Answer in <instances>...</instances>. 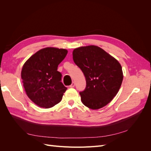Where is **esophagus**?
<instances>
[{
  "instance_id": "1",
  "label": "esophagus",
  "mask_w": 151,
  "mask_h": 151,
  "mask_svg": "<svg viewBox=\"0 0 151 151\" xmlns=\"http://www.w3.org/2000/svg\"><path fill=\"white\" fill-rule=\"evenodd\" d=\"M74 86H75V83H74V82H72L71 85L70 86V88H74Z\"/></svg>"
}]
</instances>
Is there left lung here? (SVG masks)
I'll use <instances>...</instances> for the list:
<instances>
[{
	"label": "left lung",
	"mask_w": 151,
	"mask_h": 151,
	"mask_svg": "<svg viewBox=\"0 0 151 151\" xmlns=\"http://www.w3.org/2000/svg\"><path fill=\"white\" fill-rule=\"evenodd\" d=\"M72 55L74 63L86 77V87L79 93L82 103L92 109L105 106L122 85L123 76L120 63L94 45L76 48Z\"/></svg>",
	"instance_id": "8db88e82"
}]
</instances>
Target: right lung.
Listing matches in <instances>:
<instances>
[{"label":"right lung","mask_w":151,"mask_h":151,"mask_svg":"<svg viewBox=\"0 0 151 151\" xmlns=\"http://www.w3.org/2000/svg\"><path fill=\"white\" fill-rule=\"evenodd\" d=\"M67 52L65 49L45 48L22 67L21 78L26 94L38 106L49 108L62 100L67 88L61 82L62 74L57 68Z\"/></svg>","instance_id":"right-lung-1"}]
</instances>
